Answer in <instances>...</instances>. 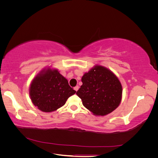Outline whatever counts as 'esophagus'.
I'll return each mask as SVG.
<instances>
[{"instance_id": "34e87169", "label": "esophagus", "mask_w": 158, "mask_h": 158, "mask_svg": "<svg viewBox=\"0 0 158 158\" xmlns=\"http://www.w3.org/2000/svg\"><path fill=\"white\" fill-rule=\"evenodd\" d=\"M74 89L75 91H76V92H77L78 89H79V86H78V85H76V86H75V87L74 88Z\"/></svg>"}]
</instances>
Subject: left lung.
<instances>
[{"instance_id":"obj_1","label":"left lung","mask_w":158,"mask_h":158,"mask_svg":"<svg viewBox=\"0 0 158 158\" xmlns=\"http://www.w3.org/2000/svg\"><path fill=\"white\" fill-rule=\"evenodd\" d=\"M82 85L76 94L83 106L95 115L111 113L121 103L122 85L111 71L95 66L82 78Z\"/></svg>"}]
</instances>
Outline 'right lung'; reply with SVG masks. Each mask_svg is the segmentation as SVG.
Segmentation results:
<instances>
[{
  "instance_id": "1",
  "label": "right lung",
  "mask_w": 158,
  "mask_h": 158,
  "mask_svg": "<svg viewBox=\"0 0 158 158\" xmlns=\"http://www.w3.org/2000/svg\"><path fill=\"white\" fill-rule=\"evenodd\" d=\"M76 92L57 70L48 69L33 79L30 95L32 103L44 112H52L63 106Z\"/></svg>"
}]
</instances>
